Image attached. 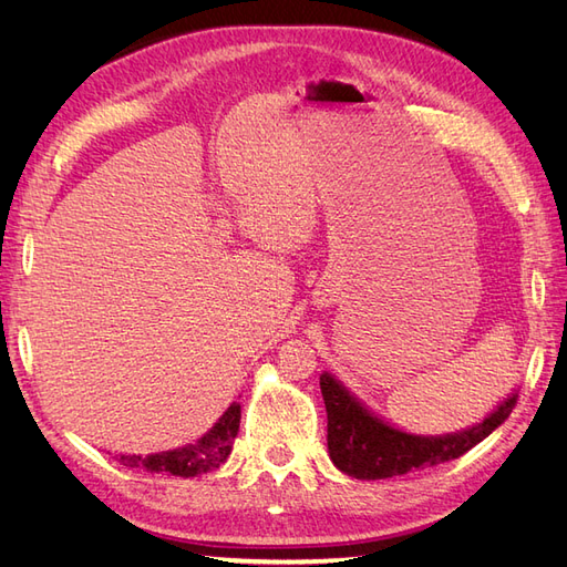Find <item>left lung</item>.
Segmentation results:
<instances>
[{"instance_id": "obj_1", "label": "left lung", "mask_w": 567, "mask_h": 567, "mask_svg": "<svg viewBox=\"0 0 567 567\" xmlns=\"http://www.w3.org/2000/svg\"><path fill=\"white\" fill-rule=\"evenodd\" d=\"M326 416H329V454L336 466L357 480H383L416 468L440 466L466 454L499 427L516 406L518 394L496 406L483 423L444 437H419L385 425L359 404L329 373L319 379Z\"/></svg>"}]
</instances>
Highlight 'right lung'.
Instances as JSON below:
<instances>
[{"instance_id":"1","label":"right lung","mask_w":567,"mask_h":567,"mask_svg":"<svg viewBox=\"0 0 567 567\" xmlns=\"http://www.w3.org/2000/svg\"><path fill=\"white\" fill-rule=\"evenodd\" d=\"M238 423H241V404H231L221 419L215 423L208 435H203L196 444L151 454V456H136V454H117L115 458L127 468H142L151 473H169L179 477H196L200 473H208L219 468L227 461L234 447V437L238 433Z\"/></svg>"}]
</instances>
